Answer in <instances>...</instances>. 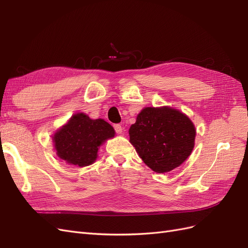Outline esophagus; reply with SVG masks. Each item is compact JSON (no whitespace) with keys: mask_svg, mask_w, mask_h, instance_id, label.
Listing matches in <instances>:
<instances>
[{"mask_svg":"<svg viewBox=\"0 0 248 248\" xmlns=\"http://www.w3.org/2000/svg\"><path fill=\"white\" fill-rule=\"evenodd\" d=\"M114 127H115V130H116V132H117L118 134H121V133L123 132V128H122V126L120 125V124H116Z\"/></svg>","mask_w":248,"mask_h":248,"instance_id":"esophagus-1","label":"esophagus"}]
</instances>
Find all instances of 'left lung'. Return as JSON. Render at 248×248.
Listing matches in <instances>:
<instances>
[{"mask_svg": "<svg viewBox=\"0 0 248 248\" xmlns=\"http://www.w3.org/2000/svg\"><path fill=\"white\" fill-rule=\"evenodd\" d=\"M128 132L139 156L158 174L172 170L188 158L197 134L191 120L170 107L144 108Z\"/></svg>", "mask_w": 248, "mask_h": 248, "instance_id": "obj_1", "label": "left lung"}]
</instances>
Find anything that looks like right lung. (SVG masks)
<instances>
[{
  "label": "right lung",
  "mask_w": 248,
  "mask_h": 248,
  "mask_svg": "<svg viewBox=\"0 0 248 248\" xmlns=\"http://www.w3.org/2000/svg\"><path fill=\"white\" fill-rule=\"evenodd\" d=\"M115 129L103 119L77 112L52 136L60 159L71 166L88 167L96 161L99 147L115 137Z\"/></svg>",
  "instance_id": "add662e5"
}]
</instances>
